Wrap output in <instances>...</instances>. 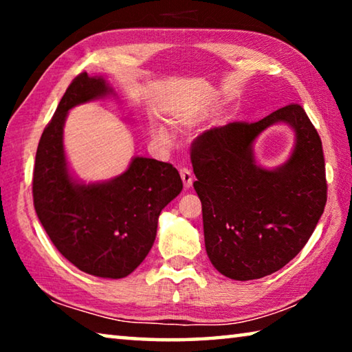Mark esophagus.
<instances>
[{"label": "esophagus", "mask_w": 352, "mask_h": 352, "mask_svg": "<svg viewBox=\"0 0 352 352\" xmlns=\"http://www.w3.org/2000/svg\"><path fill=\"white\" fill-rule=\"evenodd\" d=\"M180 175H182V180H183V184H184V188L186 189H189L190 186H192V172H190L189 169H186V168H183V169H180Z\"/></svg>", "instance_id": "obj_1"}]
</instances>
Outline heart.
Returning <instances> with one entry per match:
<instances>
[{
  "label": "heart",
  "mask_w": 352,
  "mask_h": 352,
  "mask_svg": "<svg viewBox=\"0 0 352 352\" xmlns=\"http://www.w3.org/2000/svg\"><path fill=\"white\" fill-rule=\"evenodd\" d=\"M197 116H199V113H188V115H184V116L180 118V121L183 124H190V122H194L195 119H197ZM152 133H153V138L157 140L160 144L169 146L172 142L170 130L166 126H163V124H153Z\"/></svg>",
  "instance_id": "obj_1"
}]
</instances>
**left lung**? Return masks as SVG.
I'll return each mask as SVG.
<instances>
[{"instance_id": "left-lung-1", "label": "left lung", "mask_w": 352, "mask_h": 352, "mask_svg": "<svg viewBox=\"0 0 352 352\" xmlns=\"http://www.w3.org/2000/svg\"><path fill=\"white\" fill-rule=\"evenodd\" d=\"M275 123L294 130L291 157L276 168L255 162L254 142ZM208 258L226 278L259 279L306 245L326 205L321 140L301 105L258 122H230L200 135L190 152Z\"/></svg>"}]
</instances>
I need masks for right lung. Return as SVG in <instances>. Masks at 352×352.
<instances>
[{"label": "right lung", "instance_id": "1", "mask_svg": "<svg viewBox=\"0 0 352 352\" xmlns=\"http://www.w3.org/2000/svg\"><path fill=\"white\" fill-rule=\"evenodd\" d=\"M115 96L102 76L82 73L71 82L41 133L35 155V212L56 248L77 269L119 279L138 267L155 242L158 217L183 189L169 163L133 157L121 175L85 183L69 169L63 146L68 111Z\"/></svg>", "mask_w": 352, "mask_h": 352}]
</instances>
